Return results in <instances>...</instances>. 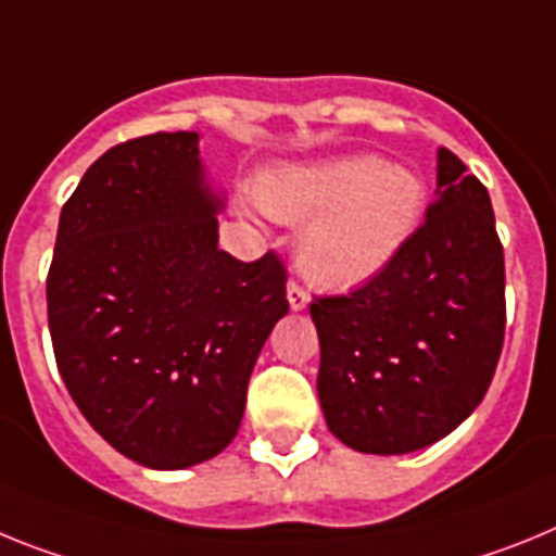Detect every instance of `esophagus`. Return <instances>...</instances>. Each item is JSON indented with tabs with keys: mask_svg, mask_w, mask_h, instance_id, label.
<instances>
[{
	"mask_svg": "<svg viewBox=\"0 0 556 556\" xmlns=\"http://www.w3.org/2000/svg\"><path fill=\"white\" fill-rule=\"evenodd\" d=\"M288 302H291V311H305L307 302H311V293H307L296 279H291V282H288Z\"/></svg>",
	"mask_w": 556,
	"mask_h": 556,
	"instance_id": "obj_1",
	"label": "esophagus"
}]
</instances>
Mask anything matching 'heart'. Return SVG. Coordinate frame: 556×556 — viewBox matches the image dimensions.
Here are the masks:
<instances>
[{"label": "heart", "mask_w": 556, "mask_h": 556, "mask_svg": "<svg viewBox=\"0 0 556 556\" xmlns=\"http://www.w3.org/2000/svg\"><path fill=\"white\" fill-rule=\"evenodd\" d=\"M268 215L305 226L299 263L307 277L332 288L366 282L412 238L422 212V185L405 167L378 156H346L288 167L260 178Z\"/></svg>", "instance_id": "obj_1"}]
</instances>
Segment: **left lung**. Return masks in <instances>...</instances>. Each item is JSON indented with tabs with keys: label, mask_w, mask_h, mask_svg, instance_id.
<instances>
[{
	"label": "left lung",
	"mask_w": 556,
	"mask_h": 556,
	"mask_svg": "<svg viewBox=\"0 0 556 556\" xmlns=\"http://www.w3.org/2000/svg\"><path fill=\"white\" fill-rule=\"evenodd\" d=\"M439 148V195L394 260L341 296H313L327 428L361 453H412L465 422L504 346V245L490 192Z\"/></svg>",
	"instance_id": "8db88e82"
}]
</instances>
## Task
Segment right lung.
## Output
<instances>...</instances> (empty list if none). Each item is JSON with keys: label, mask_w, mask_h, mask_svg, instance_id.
<instances>
[{"label": "right lung", "mask_w": 556, "mask_h": 556, "mask_svg": "<svg viewBox=\"0 0 556 556\" xmlns=\"http://www.w3.org/2000/svg\"><path fill=\"white\" fill-rule=\"evenodd\" d=\"M195 131L114 144L61 210L47 274L55 364L123 456L181 470L240 428L251 369L288 313L277 251L218 249Z\"/></svg>", "instance_id": "right-lung-1"}]
</instances>
